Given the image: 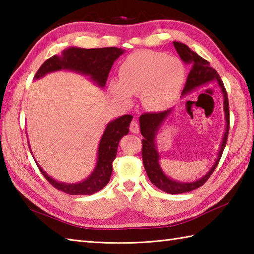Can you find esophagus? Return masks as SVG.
Listing matches in <instances>:
<instances>
[{
	"instance_id": "esophagus-1",
	"label": "esophagus",
	"mask_w": 254,
	"mask_h": 254,
	"mask_svg": "<svg viewBox=\"0 0 254 254\" xmlns=\"http://www.w3.org/2000/svg\"><path fill=\"white\" fill-rule=\"evenodd\" d=\"M130 131L134 134H137L139 132V126L136 121H132L130 124Z\"/></svg>"
}]
</instances>
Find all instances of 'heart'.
<instances>
[{"label": "heart", "mask_w": 254, "mask_h": 254, "mask_svg": "<svg viewBox=\"0 0 254 254\" xmlns=\"http://www.w3.org/2000/svg\"><path fill=\"white\" fill-rule=\"evenodd\" d=\"M120 79H111V94L124 104L132 96L143 95L144 106L163 111L179 97L186 78V66L179 59L166 53L141 50L132 53L119 68Z\"/></svg>", "instance_id": "obj_1"}]
</instances>
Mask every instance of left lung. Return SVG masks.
<instances>
[{
	"instance_id": "obj_1",
	"label": "left lung",
	"mask_w": 254,
	"mask_h": 254,
	"mask_svg": "<svg viewBox=\"0 0 254 254\" xmlns=\"http://www.w3.org/2000/svg\"><path fill=\"white\" fill-rule=\"evenodd\" d=\"M174 46L177 52L179 53L181 60L185 61L187 64H192V68L188 75L186 86L182 90V95L190 94L193 90H195L199 87H203V86H207L209 84L216 82L218 87L222 90L224 97V112L226 121V130L224 133L223 141L222 144H220V148L216 161H215L212 168L209 169L206 175L199 178L196 181L181 182L171 179V178L167 176L163 171V169H161V167L159 165L160 156L158 154L157 146H156V136H157L160 127L167 120V118L170 116L172 109L155 113H144V115L139 117V128H141V133L144 136V138L142 139V158L145 170H146V174L149 178L150 182L161 191L169 194H179L190 192L192 190H195V189L199 187H202L204 183L207 181L210 175L213 174L215 168L217 167L219 159L223 155L226 143H227L229 132V104L227 91L225 89V86L222 82V79H220L216 69L209 65V62L204 60L202 57H199L197 53L192 51L190 48L187 45L182 44V42L174 41Z\"/></svg>"
}]
</instances>
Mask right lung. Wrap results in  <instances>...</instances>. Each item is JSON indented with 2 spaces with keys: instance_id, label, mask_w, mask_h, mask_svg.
<instances>
[{
  "instance_id": "obj_1",
  "label": "right lung",
  "mask_w": 254,
  "mask_h": 254,
  "mask_svg": "<svg viewBox=\"0 0 254 254\" xmlns=\"http://www.w3.org/2000/svg\"><path fill=\"white\" fill-rule=\"evenodd\" d=\"M123 53L124 50L116 47L98 49L67 48L63 50L61 56H53L45 61L38 69L34 79H39L51 72L69 69L88 76L99 87L104 88L113 63ZM132 119V116L124 115L107 124L99 142L95 169L85 180L77 183L59 182L47 175V172L35 160L38 168L53 187L64 193L71 195H90L100 191L110 180L112 163L117 156L119 142L128 133V127Z\"/></svg>"
}]
</instances>
